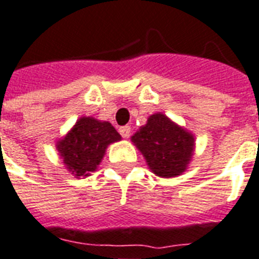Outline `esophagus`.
Wrapping results in <instances>:
<instances>
[{"label":"esophagus","instance_id":"obj_1","mask_svg":"<svg viewBox=\"0 0 259 259\" xmlns=\"http://www.w3.org/2000/svg\"><path fill=\"white\" fill-rule=\"evenodd\" d=\"M120 135H121L122 138H130V135H131V127L130 125H124V127H120Z\"/></svg>","mask_w":259,"mask_h":259}]
</instances>
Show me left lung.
Listing matches in <instances>:
<instances>
[{"mask_svg": "<svg viewBox=\"0 0 259 259\" xmlns=\"http://www.w3.org/2000/svg\"><path fill=\"white\" fill-rule=\"evenodd\" d=\"M146 162L161 178H174L186 170L191 159L194 137L165 114L155 113L132 137Z\"/></svg>", "mask_w": 259, "mask_h": 259, "instance_id": "8db88e82", "label": "left lung"}]
</instances>
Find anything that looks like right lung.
Masks as SVG:
<instances>
[{
  "instance_id": "add662e5",
  "label": "right lung",
  "mask_w": 259,
  "mask_h": 259,
  "mask_svg": "<svg viewBox=\"0 0 259 259\" xmlns=\"http://www.w3.org/2000/svg\"><path fill=\"white\" fill-rule=\"evenodd\" d=\"M121 139L114 127L108 121L81 117L57 149L69 172L80 178L94 172L110 143Z\"/></svg>"
}]
</instances>
